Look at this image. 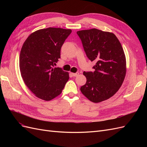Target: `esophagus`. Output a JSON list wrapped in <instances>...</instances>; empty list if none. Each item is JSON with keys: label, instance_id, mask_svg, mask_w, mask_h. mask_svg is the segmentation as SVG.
<instances>
[{"label": "esophagus", "instance_id": "1", "mask_svg": "<svg viewBox=\"0 0 147 147\" xmlns=\"http://www.w3.org/2000/svg\"><path fill=\"white\" fill-rule=\"evenodd\" d=\"M78 75H79V73H78V72H77V73H72V75L73 77H77Z\"/></svg>", "mask_w": 147, "mask_h": 147}]
</instances>
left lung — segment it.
<instances>
[{
    "instance_id": "8db88e82",
    "label": "left lung",
    "mask_w": 147,
    "mask_h": 147,
    "mask_svg": "<svg viewBox=\"0 0 147 147\" xmlns=\"http://www.w3.org/2000/svg\"><path fill=\"white\" fill-rule=\"evenodd\" d=\"M88 58L94 61V72H84L86 83L81 86L83 94L98 103L113 96L126 75V57L114 34L97 29L77 31Z\"/></svg>"
}]
</instances>
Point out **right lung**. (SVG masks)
Returning <instances> with one entry per match:
<instances>
[{
    "label": "right lung",
    "mask_w": 147,
    "mask_h": 147,
    "mask_svg": "<svg viewBox=\"0 0 147 147\" xmlns=\"http://www.w3.org/2000/svg\"><path fill=\"white\" fill-rule=\"evenodd\" d=\"M70 29L48 28L35 31L26 40L20 55L21 77L38 98L50 100L59 96L69 78V73L53 68L61 57V48Z\"/></svg>",
    "instance_id": "add662e5"
}]
</instances>
